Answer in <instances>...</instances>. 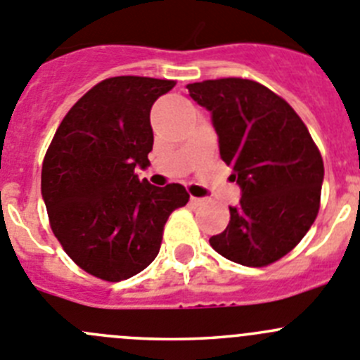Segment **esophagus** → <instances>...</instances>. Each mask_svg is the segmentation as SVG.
<instances>
[{
	"label": "esophagus",
	"mask_w": 360,
	"mask_h": 360,
	"mask_svg": "<svg viewBox=\"0 0 360 360\" xmlns=\"http://www.w3.org/2000/svg\"><path fill=\"white\" fill-rule=\"evenodd\" d=\"M203 203H205L203 198H194V196H191V205H193V207H200V205H203Z\"/></svg>",
	"instance_id": "esophagus-1"
}]
</instances>
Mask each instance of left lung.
Instances as JSON below:
<instances>
[{
  "label": "left lung",
  "mask_w": 360,
  "mask_h": 360,
  "mask_svg": "<svg viewBox=\"0 0 360 360\" xmlns=\"http://www.w3.org/2000/svg\"><path fill=\"white\" fill-rule=\"evenodd\" d=\"M210 111L221 159L242 191L229 224L210 237L224 258L265 266L288 255L320 208L323 160L292 105L256 81L226 77L187 84Z\"/></svg>",
  "instance_id": "left-lung-1"
}]
</instances>
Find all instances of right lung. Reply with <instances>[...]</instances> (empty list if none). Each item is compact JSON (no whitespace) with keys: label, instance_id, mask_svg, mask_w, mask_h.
I'll return each mask as SVG.
<instances>
[{"label":"right lung","instance_id":"add662e5","mask_svg":"<svg viewBox=\"0 0 360 360\" xmlns=\"http://www.w3.org/2000/svg\"><path fill=\"white\" fill-rule=\"evenodd\" d=\"M174 81L120 75L84 94L58 127L42 164V198L65 252L104 281L129 279L159 255L164 224L187 205L180 184L155 187L150 109Z\"/></svg>","mask_w":360,"mask_h":360}]
</instances>
